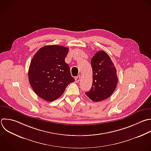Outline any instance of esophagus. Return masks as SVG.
<instances>
[{"mask_svg": "<svg viewBox=\"0 0 151 151\" xmlns=\"http://www.w3.org/2000/svg\"><path fill=\"white\" fill-rule=\"evenodd\" d=\"M80 78H81V76H80V75H78V76H77V77H76V78H75L76 82V83H78V82L80 81Z\"/></svg>", "mask_w": 151, "mask_h": 151, "instance_id": "esophagus-1", "label": "esophagus"}]
</instances>
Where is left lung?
<instances>
[{
    "label": "left lung",
    "instance_id": "8db88e82",
    "mask_svg": "<svg viewBox=\"0 0 151 151\" xmlns=\"http://www.w3.org/2000/svg\"><path fill=\"white\" fill-rule=\"evenodd\" d=\"M93 84L87 96L94 102L109 98L114 92L118 78L116 69L110 57L103 51L97 52L91 58Z\"/></svg>",
    "mask_w": 151,
    "mask_h": 151
}]
</instances>
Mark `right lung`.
<instances>
[{
  "label": "right lung",
  "instance_id": "right-lung-1",
  "mask_svg": "<svg viewBox=\"0 0 151 151\" xmlns=\"http://www.w3.org/2000/svg\"><path fill=\"white\" fill-rule=\"evenodd\" d=\"M69 49L58 45H46L33 57L28 79L35 93L41 99L52 101L59 98L67 86L75 81L65 61Z\"/></svg>",
  "mask_w": 151,
  "mask_h": 151
}]
</instances>
